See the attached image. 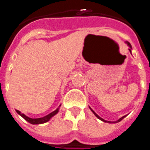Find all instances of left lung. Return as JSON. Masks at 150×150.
<instances>
[{
	"label": "left lung",
	"mask_w": 150,
	"mask_h": 150,
	"mask_svg": "<svg viewBox=\"0 0 150 150\" xmlns=\"http://www.w3.org/2000/svg\"><path fill=\"white\" fill-rule=\"evenodd\" d=\"M125 43H126V44H127V45H128V47H129V49H128V50H129V52H131V53H132V46H131V44H130V43H128V41H126V42H125ZM89 108H90V110H91V111H92V112H93L94 114H95V116H96V117H97V118H98V119H99V120H101V121L104 122H107V123H117V122H120V121H121V120H123V119H124V118H125V116H127V115H126V116H122V117H121V118H120V119H119V120H117V121H114V122L107 121V120H104V119H102V118H101V117H100V116H98V115L97 114L96 112H95V111H94V110H93L91 109V107H89Z\"/></svg>",
	"instance_id": "obj_1"
}]
</instances>
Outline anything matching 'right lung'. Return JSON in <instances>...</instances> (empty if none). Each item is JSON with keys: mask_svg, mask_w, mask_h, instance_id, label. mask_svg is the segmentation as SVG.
Wrapping results in <instances>:
<instances>
[{"mask_svg": "<svg viewBox=\"0 0 150 150\" xmlns=\"http://www.w3.org/2000/svg\"><path fill=\"white\" fill-rule=\"evenodd\" d=\"M61 105L62 104H60L59 105V107L57 108L55 110H54L53 112H50V114L46 115V116H43V117H41V118H37V119H32V118H30L28 117V116H27L26 115H25L24 113H22V112H20L19 110H16V112L18 113V115H20L21 116H22L23 119H25V120H26L27 122H28L29 123H30V124L32 125H39V124H43V123H46L48 121H50V119H52V118L55 115H56L58 112H59V107H61Z\"/></svg>", "mask_w": 150, "mask_h": 150, "instance_id": "1", "label": "right lung"}]
</instances>
